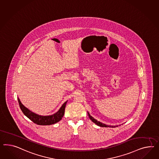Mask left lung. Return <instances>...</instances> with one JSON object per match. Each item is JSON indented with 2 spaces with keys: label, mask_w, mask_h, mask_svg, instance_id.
I'll use <instances>...</instances> for the list:
<instances>
[{
  "label": "left lung",
  "mask_w": 159,
  "mask_h": 159,
  "mask_svg": "<svg viewBox=\"0 0 159 159\" xmlns=\"http://www.w3.org/2000/svg\"><path fill=\"white\" fill-rule=\"evenodd\" d=\"M87 113H88V115H89V118L90 119V120H91L93 123H94L95 124H96V125H98L99 127H112V128L118 127V125H105V124L102 123L99 121L98 120H96L93 116H91L90 115V113H89V112H87Z\"/></svg>",
  "instance_id": "1"
}]
</instances>
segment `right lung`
<instances>
[{"label": "right lung", "instance_id": "obj_1", "mask_svg": "<svg viewBox=\"0 0 159 159\" xmlns=\"http://www.w3.org/2000/svg\"><path fill=\"white\" fill-rule=\"evenodd\" d=\"M18 101L19 103L20 107L21 108V110L22 112H23V113L35 124L42 125H53L60 121L64 115L65 108L66 107V104L68 102L67 101L63 103V105L58 110V111L55 113L54 114L48 116H42L38 115L34 112H32L27 107H26L21 103L19 98H18Z\"/></svg>", "mask_w": 159, "mask_h": 159}]
</instances>
